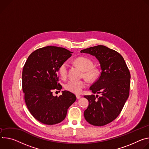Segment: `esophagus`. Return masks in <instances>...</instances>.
<instances>
[{
  "label": "esophagus",
  "instance_id": "34e87169",
  "mask_svg": "<svg viewBox=\"0 0 149 149\" xmlns=\"http://www.w3.org/2000/svg\"><path fill=\"white\" fill-rule=\"evenodd\" d=\"M76 98H77V99H80V98H81V96H80V95H76Z\"/></svg>",
  "mask_w": 149,
  "mask_h": 149
}]
</instances>
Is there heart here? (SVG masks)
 <instances>
[{
	"instance_id": "obj_1",
	"label": "heart",
	"mask_w": 149,
	"mask_h": 149,
	"mask_svg": "<svg viewBox=\"0 0 149 149\" xmlns=\"http://www.w3.org/2000/svg\"><path fill=\"white\" fill-rule=\"evenodd\" d=\"M75 63L79 67L84 71V77L89 80H92L95 79L98 73V71L96 69L93 68V63L90 59L80 57L77 58L74 60ZM68 63L67 61H65L61 64L59 66L58 72L60 75L63 78H65L68 75ZM86 83L84 80H70L64 85L65 89L72 93H80L82 90L85 87Z\"/></svg>"
}]
</instances>
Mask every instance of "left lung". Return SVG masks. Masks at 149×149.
<instances>
[{
    "mask_svg": "<svg viewBox=\"0 0 149 149\" xmlns=\"http://www.w3.org/2000/svg\"><path fill=\"white\" fill-rule=\"evenodd\" d=\"M80 53L95 56L102 70L99 79L90 87L93 93L85 95L89 105L84 111L85 120L95 126L105 125L116 118L129 96L130 73L122 56L104 45L82 49Z\"/></svg>",
    "mask_w": 149,
    "mask_h": 149,
    "instance_id": "left-lung-1",
    "label": "left lung"
}]
</instances>
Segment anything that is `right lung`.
<instances>
[{
    "mask_svg": "<svg viewBox=\"0 0 149 149\" xmlns=\"http://www.w3.org/2000/svg\"><path fill=\"white\" fill-rule=\"evenodd\" d=\"M67 49L47 46L36 49L28 57L22 70V90L30 113L42 124L54 125L65 118L76 100L70 92L54 96L53 91L62 89L58 84L59 66L72 56Z\"/></svg>",
    "mask_w": 149,
    "mask_h": 149,
    "instance_id": "right-lung-1",
    "label": "right lung"
}]
</instances>
